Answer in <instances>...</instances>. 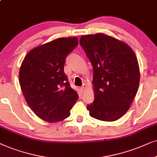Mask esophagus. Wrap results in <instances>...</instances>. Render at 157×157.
I'll return each instance as SVG.
<instances>
[{"label":"esophagus","instance_id":"esophagus-1","mask_svg":"<svg viewBox=\"0 0 157 157\" xmlns=\"http://www.w3.org/2000/svg\"><path fill=\"white\" fill-rule=\"evenodd\" d=\"M80 89H81V90H82V92H84V91L86 90V89H87V86H86V85H85V84L83 85L81 87V88H80Z\"/></svg>","mask_w":157,"mask_h":157}]
</instances>
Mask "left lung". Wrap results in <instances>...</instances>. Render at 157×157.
Segmentation results:
<instances>
[{"instance_id":"1","label":"left lung","mask_w":157,"mask_h":157,"mask_svg":"<svg viewBox=\"0 0 157 157\" xmlns=\"http://www.w3.org/2000/svg\"><path fill=\"white\" fill-rule=\"evenodd\" d=\"M80 45L93 67V103L87 106L91 117L115 121L128 111L136 95L140 70L130 46L103 33L82 36Z\"/></svg>"}]
</instances>
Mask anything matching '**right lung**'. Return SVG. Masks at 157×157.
Segmentation results:
<instances>
[{"label": "right lung", "instance_id": "1", "mask_svg": "<svg viewBox=\"0 0 157 157\" xmlns=\"http://www.w3.org/2000/svg\"><path fill=\"white\" fill-rule=\"evenodd\" d=\"M77 44V37L54 39L31 49L21 65L18 77L25 100L39 118L49 123L68 118L78 100L64 72L66 57Z\"/></svg>", "mask_w": 157, "mask_h": 157}]
</instances>
